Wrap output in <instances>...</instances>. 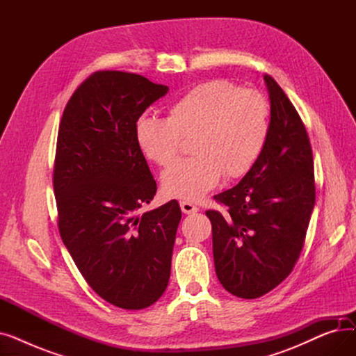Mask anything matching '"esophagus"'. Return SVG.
<instances>
[{"mask_svg":"<svg viewBox=\"0 0 356 356\" xmlns=\"http://www.w3.org/2000/svg\"><path fill=\"white\" fill-rule=\"evenodd\" d=\"M180 208H181V212L186 213V215H191V213H195L197 212L199 209L195 207V204H192L191 202H180Z\"/></svg>","mask_w":356,"mask_h":356,"instance_id":"1","label":"esophagus"}]
</instances>
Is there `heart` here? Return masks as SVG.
<instances>
[{
  "mask_svg": "<svg viewBox=\"0 0 356 356\" xmlns=\"http://www.w3.org/2000/svg\"><path fill=\"white\" fill-rule=\"evenodd\" d=\"M268 102L254 89H239L216 79L196 85L173 102L167 120L141 115L134 125L140 153L168 165L179 154L181 138L195 156L175 163L161 175L167 197L197 202L225 176L250 172L266 145L270 129Z\"/></svg>",
  "mask_w": 356,
  "mask_h": 356,
  "instance_id": "obj_1",
  "label": "heart"
}]
</instances>
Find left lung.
I'll use <instances>...</instances> for the list:
<instances>
[{"instance_id":"obj_1","label":"left lung","mask_w":356,"mask_h":356,"mask_svg":"<svg viewBox=\"0 0 356 356\" xmlns=\"http://www.w3.org/2000/svg\"><path fill=\"white\" fill-rule=\"evenodd\" d=\"M264 82L271 108L266 145L235 188L215 196L228 213L207 212L218 280L241 298L264 296L293 271L316 197L306 127L278 83L268 74Z\"/></svg>"}]
</instances>
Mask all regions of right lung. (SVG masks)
I'll return each instance as SVG.
<instances>
[{"label":"right lung","instance_id":"1","mask_svg":"<svg viewBox=\"0 0 356 356\" xmlns=\"http://www.w3.org/2000/svg\"><path fill=\"white\" fill-rule=\"evenodd\" d=\"M167 92L141 74L95 72L59 125L53 188L62 241L92 290L125 310L156 303L170 278L181 211L170 200L138 215L157 184L134 138L136 121Z\"/></svg>","mask_w":356,"mask_h":356}]
</instances>
